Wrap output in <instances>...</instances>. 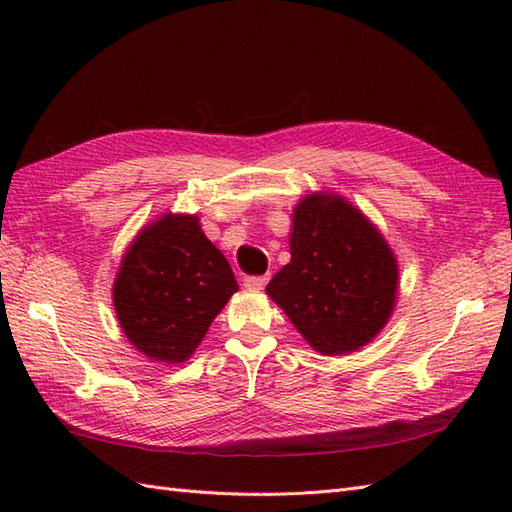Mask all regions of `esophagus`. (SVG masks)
<instances>
[{"label":"esophagus","instance_id":"34e87169","mask_svg":"<svg viewBox=\"0 0 512 512\" xmlns=\"http://www.w3.org/2000/svg\"><path fill=\"white\" fill-rule=\"evenodd\" d=\"M268 284V275H257V277H246L244 286L248 290H262Z\"/></svg>","mask_w":512,"mask_h":512}]
</instances>
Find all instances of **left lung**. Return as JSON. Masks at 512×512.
Here are the masks:
<instances>
[{
    "mask_svg": "<svg viewBox=\"0 0 512 512\" xmlns=\"http://www.w3.org/2000/svg\"><path fill=\"white\" fill-rule=\"evenodd\" d=\"M266 292L314 350L339 356L385 328L396 306L398 262L350 202L312 193L292 211L290 264Z\"/></svg>",
    "mask_w": 512,
    "mask_h": 512,
    "instance_id": "left-lung-1",
    "label": "left lung"
}]
</instances>
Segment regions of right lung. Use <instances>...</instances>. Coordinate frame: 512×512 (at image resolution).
<instances>
[{
	"label": "right lung",
	"instance_id": "add662e5",
	"mask_svg": "<svg viewBox=\"0 0 512 512\" xmlns=\"http://www.w3.org/2000/svg\"><path fill=\"white\" fill-rule=\"evenodd\" d=\"M237 288L198 215L167 213L127 248L112 297L118 323L138 352L151 361L182 363Z\"/></svg>",
	"mask_w": 512,
	"mask_h": 512
}]
</instances>
